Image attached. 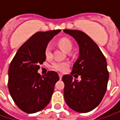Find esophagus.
I'll return each mask as SVG.
<instances>
[{
	"label": "esophagus",
	"mask_w": 120,
	"mask_h": 120,
	"mask_svg": "<svg viewBox=\"0 0 120 120\" xmlns=\"http://www.w3.org/2000/svg\"><path fill=\"white\" fill-rule=\"evenodd\" d=\"M59 76L60 79H61V78H62L63 77V74H61V73H59Z\"/></svg>",
	"instance_id": "obj_1"
}]
</instances>
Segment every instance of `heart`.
Wrapping results in <instances>:
<instances>
[{"label":"heart","instance_id":"obj_1","mask_svg":"<svg viewBox=\"0 0 120 120\" xmlns=\"http://www.w3.org/2000/svg\"><path fill=\"white\" fill-rule=\"evenodd\" d=\"M58 45L59 47L64 51L65 53H69L71 51L73 45L70 40L66 38H62L58 41ZM45 54L47 58H51L52 57V48L51 45L47 46L45 51ZM69 67V64L65 61H56L52 63V67L54 69L59 71H65Z\"/></svg>","mask_w":120,"mask_h":120}]
</instances>
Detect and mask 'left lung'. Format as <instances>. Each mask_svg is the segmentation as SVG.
<instances>
[{
  "mask_svg": "<svg viewBox=\"0 0 120 120\" xmlns=\"http://www.w3.org/2000/svg\"><path fill=\"white\" fill-rule=\"evenodd\" d=\"M63 32L76 41L79 49L71 75L62 77L65 101L73 110L87 113L100 104L107 90L109 73L106 59L97 44L85 33L69 29ZM74 73V77L80 75V82L72 78Z\"/></svg>",
  "mask_w": 120,
  "mask_h": 120,
  "instance_id": "left-lung-1",
  "label": "left lung"
}]
</instances>
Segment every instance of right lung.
Masks as SVG:
<instances>
[{
    "label": "right lung",
    "mask_w": 120,
    "mask_h": 120,
    "mask_svg": "<svg viewBox=\"0 0 120 120\" xmlns=\"http://www.w3.org/2000/svg\"><path fill=\"white\" fill-rule=\"evenodd\" d=\"M61 30L38 32L31 36L16 51L8 68V87L16 105L27 113H36L50 102L56 82L57 72L38 73L46 59L45 51L49 41Z\"/></svg>",
    "instance_id": "1"
}]
</instances>
